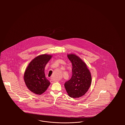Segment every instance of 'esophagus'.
<instances>
[{
  "label": "esophagus",
  "mask_w": 125,
  "mask_h": 125,
  "mask_svg": "<svg viewBox=\"0 0 125 125\" xmlns=\"http://www.w3.org/2000/svg\"><path fill=\"white\" fill-rule=\"evenodd\" d=\"M58 82V81H55V80H52V79L50 80V82H51V83H55V82Z\"/></svg>",
  "instance_id": "obj_1"
}]
</instances>
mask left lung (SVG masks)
<instances>
[{"label":"left lung","instance_id":"8db88e82","mask_svg":"<svg viewBox=\"0 0 125 125\" xmlns=\"http://www.w3.org/2000/svg\"><path fill=\"white\" fill-rule=\"evenodd\" d=\"M67 57L72 63V75L64 83V87L70 97L79 98L87 92L91 86V73L86 63L76 54H67Z\"/></svg>","mask_w":125,"mask_h":125}]
</instances>
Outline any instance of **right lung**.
Wrapping results in <instances>:
<instances>
[{"label": "right lung", "mask_w": 125, "mask_h": 125, "mask_svg": "<svg viewBox=\"0 0 125 125\" xmlns=\"http://www.w3.org/2000/svg\"><path fill=\"white\" fill-rule=\"evenodd\" d=\"M52 56L42 54L35 58L27 66L24 75V80L29 90L37 94L43 93L50 83L45 77L46 65Z\"/></svg>", "instance_id": "1"}]
</instances>
